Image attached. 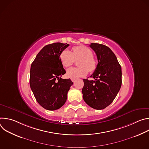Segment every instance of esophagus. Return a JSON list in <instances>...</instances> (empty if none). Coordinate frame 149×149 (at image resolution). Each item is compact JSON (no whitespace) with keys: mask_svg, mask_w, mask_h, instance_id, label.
<instances>
[{"mask_svg":"<svg viewBox=\"0 0 149 149\" xmlns=\"http://www.w3.org/2000/svg\"><path fill=\"white\" fill-rule=\"evenodd\" d=\"M71 80H72V82H75V79H71Z\"/></svg>","mask_w":149,"mask_h":149,"instance_id":"34e87169","label":"esophagus"}]
</instances>
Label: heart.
Here are the masks:
<instances>
[{
	"label": "heart",
	"mask_w": 149,
	"mask_h": 149,
	"mask_svg": "<svg viewBox=\"0 0 149 149\" xmlns=\"http://www.w3.org/2000/svg\"><path fill=\"white\" fill-rule=\"evenodd\" d=\"M93 55L92 51L84 45L74 47L72 52L68 49L63 50L60 54L61 62L63 67H68L73 64L75 60H79L78 63L79 67L68 68L67 76L71 79H76L85 77L88 71H94L97 67V62Z\"/></svg>",
	"instance_id": "b5f03b06"
}]
</instances>
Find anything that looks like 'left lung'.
<instances>
[{
	"mask_svg": "<svg viewBox=\"0 0 149 149\" xmlns=\"http://www.w3.org/2000/svg\"><path fill=\"white\" fill-rule=\"evenodd\" d=\"M90 47L96 54L98 64L90 76L94 80L83 79V99L91 107L102 110L115 99L121 86V67L117 57L108 47L92 43Z\"/></svg>",
	"mask_w": 149,
	"mask_h": 149,
	"instance_id": "obj_1",
	"label": "left lung"
}]
</instances>
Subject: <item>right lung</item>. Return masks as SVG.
<instances>
[{"label":"right lung","mask_w":149,"mask_h":149,"mask_svg":"<svg viewBox=\"0 0 149 149\" xmlns=\"http://www.w3.org/2000/svg\"><path fill=\"white\" fill-rule=\"evenodd\" d=\"M70 45L56 42L47 45L36 55L31 64L30 87L37 102L48 110H56L64 104L73 84L61 77L66 73L60 54Z\"/></svg>","instance_id":"obj_1"}]
</instances>
